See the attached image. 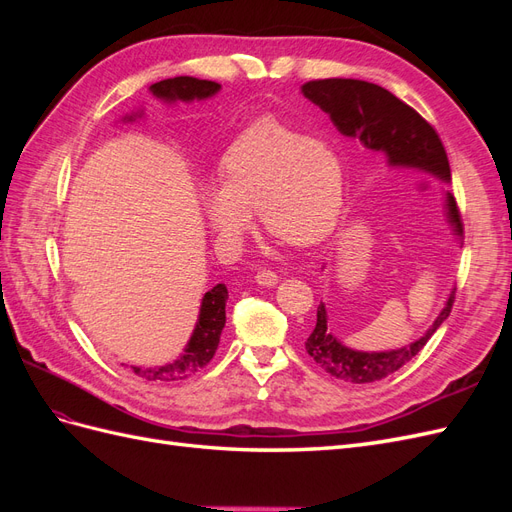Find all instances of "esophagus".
<instances>
[{
  "label": "esophagus",
  "instance_id": "obj_1",
  "mask_svg": "<svg viewBox=\"0 0 512 512\" xmlns=\"http://www.w3.org/2000/svg\"><path fill=\"white\" fill-rule=\"evenodd\" d=\"M256 282L260 286H275L277 284V273L271 269H262L256 273Z\"/></svg>",
  "mask_w": 512,
  "mask_h": 512
}]
</instances>
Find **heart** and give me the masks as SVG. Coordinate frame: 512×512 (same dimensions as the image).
I'll return each mask as SVG.
<instances>
[{
    "mask_svg": "<svg viewBox=\"0 0 512 512\" xmlns=\"http://www.w3.org/2000/svg\"><path fill=\"white\" fill-rule=\"evenodd\" d=\"M344 203V168L322 138L280 121L243 130L218 164V190L203 192L211 230L224 241L250 226V211L273 235L314 245L333 230Z\"/></svg>",
    "mask_w": 512,
    "mask_h": 512,
    "instance_id": "b5f03b06",
    "label": "heart"
}]
</instances>
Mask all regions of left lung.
Masks as SVG:
<instances>
[{
    "label": "left lung",
    "instance_id": "1",
    "mask_svg": "<svg viewBox=\"0 0 512 512\" xmlns=\"http://www.w3.org/2000/svg\"><path fill=\"white\" fill-rule=\"evenodd\" d=\"M301 89L305 98L331 115L339 132L359 138L371 151H382L391 164L423 168L444 181L451 179V166H448L438 132L433 130L427 119L393 96L391 91L356 79H318L303 83ZM448 218H451L457 235H463L461 211L453 194H448ZM453 303L455 290L448 297L442 314L433 322V327L421 339L391 352H356L339 344L331 331H327V309L320 303L316 327L307 337L305 350L337 380L354 384L384 380L423 350L429 337L451 314Z\"/></svg>",
    "mask_w": 512,
    "mask_h": 512
}]
</instances>
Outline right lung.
<instances>
[{"mask_svg": "<svg viewBox=\"0 0 512 512\" xmlns=\"http://www.w3.org/2000/svg\"><path fill=\"white\" fill-rule=\"evenodd\" d=\"M218 89H220V85L215 81L194 79V76H175V79H166V81L151 85L153 96L164 98V100H185V102H190L194 98H198V100L209 98ZM226 299H228L226 286L224 284L213 286L205 294L203 305H200V316L196 322L194 335L190 339V344L185 346L179 359L175 363L156 367V369L132 367L134 374H138L145 380L170 382V380L190 378L196 374V371L207 367L209 361L213 359L215 350H218L220 335H222V329L226 324Z\"/></svg>", "mask_w": 512, "mask_h": 512, "instance_id": "right-lung-1", "label": "right lung"}]
</instances>
